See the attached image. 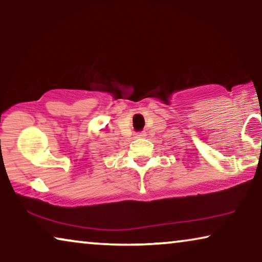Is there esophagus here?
<instances>
[{"mask_svg": "<svg viewBox=\"0 0 262 262\" xmlns=\"http://www.w3.org/2000/svg\"><path fill=\"white\" fill-rule=\"evenodd\" d=\"M135 138H136V139H142V138H146V133H144V132L138 133V134H135Z\"/></svg>", "mask_w": 262, "mask_h": 262, "instance_id": "1", "label": "esophagus"}]
</instances>
